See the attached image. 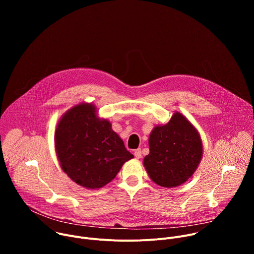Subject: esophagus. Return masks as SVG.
<instances>
[{"label": "esophagus", "mask_w": 254, "mask_h": 254, "mask_svg": "<svg viewBox=\"0 0 254 254\" xmlns=\"http://www.w3.org/2000/svg\"><path fill=\"white\" fill-rule=\"evenodd\" d=\"M133 155H134V157H135L136 159H140V158H141V151H140V149L135 150L134 153H133Z\"/></svg>", "instance_id": "1"}]
</instances>
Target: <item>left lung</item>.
Returning <instances> with one entry per match:
<instances>
[{
	"mask_svg": "<svg viewBox=\"0 0 254 254\" xmlns=\"http://www.w3.org/2000/svg\"><path fill=\"white\" fill-rule=\"evenodd\" d=\"M150 154L143 167L157 185L174 188L184 184L197 170L203 143L197 128L176 112L168 124L156 126L149 137Z\"/></svg>",
	"mask_w": 254,
	"mask_h": 254,
	"instance_id": "8db88e82",
	"label": "left lung"
}]
</instances>
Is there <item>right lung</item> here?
Listing matches in <instances>:
<instances>
[{
  "label": "right lung",
  "mask_w": 254,
  "mask_h": 254,
  "mask_svg": "<svg viewBox=\"0 0 254 254\" xmlns=\"http://www.w3.org/2000/svg\"><path fill=\"white\" fill-rule=\"evenodd\" d=\"M96 112L92 103L74 105L61 117L54 135L61 169L86 189L104 187L133 158L110 121L98 118Z\"/></svg>",
  "instance_id": "1"
}]
</instances>
